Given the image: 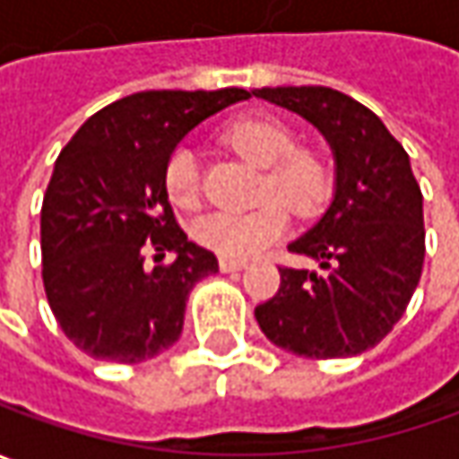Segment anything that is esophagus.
<instances>
[{"label":"esophagus","instance_id":"obj_1","mask_svg":"<svg viewBox=\"0 0 459 459\" xmlns=\"http://www.w3.org/2000/svg\"><path fill=\"white\" fill-rule=\"evenodd\" d=\"M218 266H221V272H238V269H244L246 261L244 259H226V256H221V259H218Z\"/></svg>","mask_w":459,"mask_h":459}]
</instances>
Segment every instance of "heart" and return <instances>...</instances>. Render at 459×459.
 I'll return each mask as SVG.
<instances>
[{"mask_svg":"<svg viewBox=\"0 0 459 459\" xmlns=\"http://www.w3.org/2000/svg\"><path fill=\"white\" fill-rule=\"evenodd\" d=\"M223 139L248 162L264 167L259 198L266 203L254 213H208L195 221L193 236L200 246L226 259L256 256L279 241L287 230V211L294 215L317 213L330 198L333 169L323 154L299 147L292 124L269 114L230 121ZM165 193L182 211L198 208L203 198L198 152L180 144L169 152L165 165Z\"/></svg>","mask_w":459,"mask_h":459,"instance_id":"1","label":"heart"}]
</instances>
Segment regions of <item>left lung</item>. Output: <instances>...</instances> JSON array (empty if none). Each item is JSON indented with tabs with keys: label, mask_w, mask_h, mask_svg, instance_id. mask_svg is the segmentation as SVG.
<instances>
[{
	"label": "left lung",
	"mask_w": 459,
	"mask_h": 459,
	"mask_svg": "<svg viewBox=\"0 0 459 459\" xmlns=\"http://www.w3.org/2000/svg\"><path fill=\"white\" fill-rule=\"evenodd\" d=\"M254 96L309 119L333 144L335 200L290 244L320 272L279 266V290L254 309L261 333L302 358H348L402 320L424 266L421 190L384 121L327 86L256 88Z\"/></svg>",
	"instance_id": "obj_1"
}]
</instances>
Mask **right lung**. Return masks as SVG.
<instances>
[{"instance_id": "right-lung-1", "label": "right lung", "mask_w": 459, "mask_h": 459, "mask_svg": "<svg viewBox=\"0 0 459 459\" xmlns=\"http://www.w3.org/2000/svg\"><path fill=\"white\" fill-rule=\"evenodd\" d=\"M248 96L244 88L132 93L63 147L42 198V284L78 351L142 363L180 338L187 294L218 272V259L178 226L167 157L200 121ZM165 250L175 262L161 264Z\"/></svg>"}]
</instances>
